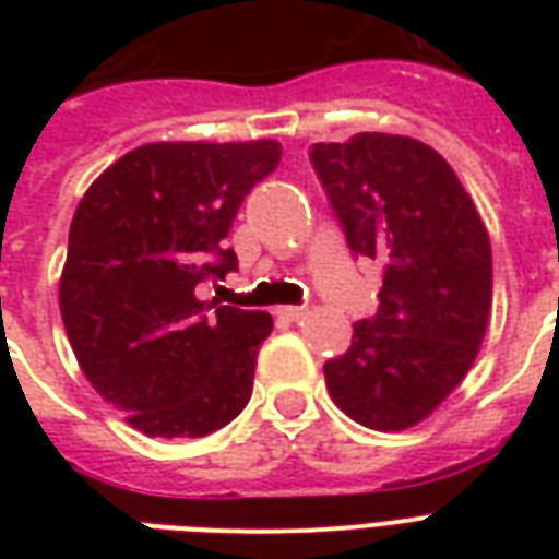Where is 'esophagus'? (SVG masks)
Segmentation results:
<instances>
[{
	"mask_svg": "<svg viewBox=\"0 0 559 559\" xmlns=\"http://www.w3.org/2000/svg\"><path fill=\"white\" fill-rule=\"evenodd\" d=\"M278 317H284V320H302L305 308H299V305H284V308H278Z\"/></svg>",
	"mask_w": 559,
	"mask_h": 559,
	"instance_id": "obj_1",
	"label": "esophagus"
}]
</instances>
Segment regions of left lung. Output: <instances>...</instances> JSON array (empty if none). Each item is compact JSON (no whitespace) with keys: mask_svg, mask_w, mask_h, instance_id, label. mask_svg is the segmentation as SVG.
<instances>
[{"mask_svg":"<svg viewBox=\"0 0 559 559\" xmlns=\"http://www.w3.org/2000/svg\"><path fill=\"white\" fill-rule=\"evenodd\" d=\"M311 167L356 257L383 263L377 314L323 365L332 401L374 431L421 421L464 380L491 314V242L455 170L413 138L314 143Z\"/></svg>","mask_w":559,"mask_h":559,"instance_id":"left-lung-1","label":"left lung"}]
</instances>
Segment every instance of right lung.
<instances>
[{
    "mask_svg": "<svg viewBox=\"0 0 559 559\" xmlns=\"http://www.w3.org/2000/svg\"><path fill=\"white\" fill-rule=\"evenodd\" d=\"M281 143H146L80 200L59 308L98 395L148 437H206L245 411L266 311L200 302L224 281L236 212L278 167Z\"/></svg>",
    "mask_w": 559,
    "mask_h": 559,
    "instance_id": "obj_1",
    "label": "right lung"
}]
</instances>
